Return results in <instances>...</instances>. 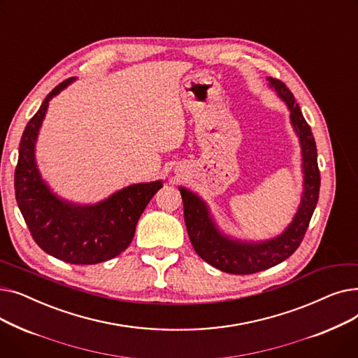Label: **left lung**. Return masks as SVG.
Returning <instances> with one entry per match:
<instances>
[{
    "label": "left lung",
    "mask_w": 358,
    "mask_h": 358,
    "mask_svg": "<svg viewBox=\"0 0 358 358\" xmlns=\"http://www.w3.org/2000/svg\"><path fill=\"white\" fill-rule=\"evenodd\" d=\"M278 99L290 111V123L302 149L303 192L293 220L280 235L264 241H243L222 232L209 204L185 187H178L184 204V220L194 251L215 268L231 274H252L271 268L289 258L300 245L319 199L321 176L310 126L290 90L275 78H267Z\"/></svg>",
    "instance_id": "1"
}]
</instances>
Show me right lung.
<instances>
[{
	"mask_svg": "<svg viewBox=\"0 0 358 358\" xmlns=\"http://www.w3.org/2000/svg\"><path fill=\"white\" fill-rule=\"evenodd\" d=\"M77 78L53 88L27 123L18 148L14 189L29 231L45 252L69 264H99L117 257L134 239L136 223L162 181L124 187L94 204H78L52 192L36 162L39 136L49 101Z\"/></svg>",
	"mask_w": 358,
	"mask_h": 358,
	"instance_id": "right-lung-1",
	"label": "right lung"
}]
</instances>
